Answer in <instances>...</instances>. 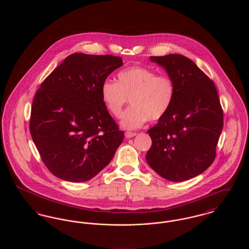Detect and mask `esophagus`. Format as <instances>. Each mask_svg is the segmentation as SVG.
<instances>
[{"label": "esophagus", "mask_w": 249, "mask_h": 249, "mask_svg": "<svg viewBox=\"0 0 249 249\" xmlns=\"http://www.w3.org/2000/svg\"><path fill=\"white\" fill-rule=\"evenodd\" d=\"M135 135H136V132H130V131L125 132V137L126 138H131V137H134Z\"/></svg>", "instance_id": "obj_1"}]
</instances>
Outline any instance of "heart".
Listing matches in <instances>:
<instances>
[{"instance_id":"1","label":"heart","mask_w":249,"mask_h":249,"mask_svg":"<svg viewBox=\"0 0 249 249\" xmlns=\"http://www.w3.org/2000/svg\"><path fill=\"white\" fill-rule=\"evenodd\" d=\"M118 81L105 80L101 96L109 113L120 118L122 109L130 101V107L120 121L126 130H136L146 122L162 119L173 104L176 85L167 74L142 66H132L119 71Z\"/></svg>"}]
</instances>
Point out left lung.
<instances>
[{
  "label": "left lung",
  "mask_w": 249,
  "mask_h": 249,
  "mask_svg": "<svg viewBox=\"0 0 249 249\" xmlns=\"http://www.w3.org/2000/svg\"><path fill=\"white\" fill-rule=\"evenodd\" d=\"M176 85L165 116L147 130L152 144L145 160L161 178L189 180L213 163L223 128V110L213 81L191 59L179 54L150 57Z\"/></svg>",
  "instance_id": "1"
}]
</instances>
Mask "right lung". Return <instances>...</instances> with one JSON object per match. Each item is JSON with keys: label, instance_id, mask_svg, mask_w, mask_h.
<instances>
[{"label": "right lung", "instance_id": "obj_1", "mask_svg": "<svg viewBox=\"0 0 249 249\" xmlns=\"http://www.w3.org/2000/svg\"><path fill=\"white\" fill-rule=\"evenodd\" d=\"M122 65L120 57L74 53L41 84L33 102L30 131L55 177L88 181L112 160L124 132L104 104L101 86Z\"/></svg>", "mask_w": 249, "mask_h": 249}]
</instances>
